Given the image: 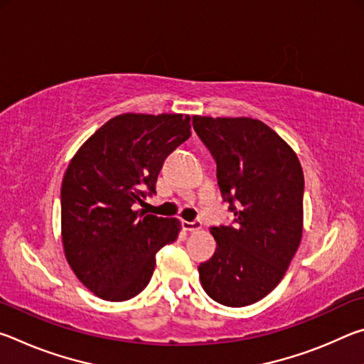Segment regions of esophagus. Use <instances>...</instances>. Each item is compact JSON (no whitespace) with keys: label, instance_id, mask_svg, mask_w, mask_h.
Wrapping results in <instances>:
<instances>
[{"label":"esophagus","instance_id":"34e87169","mask_svg":"<svg viewBox=\"0 0 364 364\" xmlns=\"http://www.w3.org/2000/svg\"><path fill=\"white\" fill-rule=\"evenodd\" d=\"M181 226L184 231H199L202 228V221L196 220V221H181Z\"/></svg>","mask_w":364,"mask_h":364}]
</instances>
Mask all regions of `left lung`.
I'll list each match as a JSON object with an SVG mask.
<instances>
[{"mask_svg": "<svg viewBox=\"0 0 364 364\" xmlns=\"http://www.w3.org/2000/svg\"><path fill=\"white\" fill-rule=\"evenodd\" d=\"M217 162L218 186L234 225L212 226L210 260L199 264L215 301L245 306L284 278L304 232V170L297 154L268 125L249 117H193Z\"/></svg>", "mask_w": 364, "mask_h": 364, "instance_id": "1", "label": "left lung"}]
</instances>
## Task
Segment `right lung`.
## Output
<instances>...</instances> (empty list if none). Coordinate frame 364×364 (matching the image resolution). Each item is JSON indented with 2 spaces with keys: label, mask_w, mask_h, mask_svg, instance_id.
Wrapping results in <instances>:
<instances>
[{
  "label": "right lung",
  "mask_w": 364,
  "mask_h": 364,
  "mask_svg": "<svg viewBox=\"0 0 364 364\" xmlns=\"http://www.w3.org/2000/svg\"><path fill=\"white\" fill-rule=\"evenodd\" d=\"M183 114H122L72 157L60 188L64 254L100 299L125 301L149 284L156 254L176 241L180 220L136 210L156 194L164 160L191 136Z\"/></svg>",
  "instance_id": "right-lung-1"
}]
</instances>
